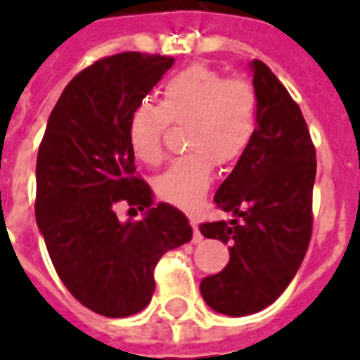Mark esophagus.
I'll use <instances>...</instances> for the list:
<instances>
[{"label":"esophagus","instance_id":"esophagus-1","mask_svg":"<svg viewBox=\"0 0 360 360\" xmlns=\"http://www.w3.org/2000/svg\"><path fill=\"white\" fill-rule=\"evenodd\" d=\"M191 224H192V230H194V236H192V243H200V240L203 239V236L200 233V230H198V222L194 219H191Z\"/></svg>","mask_w":360,"mask_h":360}]
</instances>
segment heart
Masks as SVG:
<instances>
[{
    "label": "heart",
    "instance_id": "1",
    "mask_svg": "<svg viewBox=\"0 0 360 360\" xmlns=\"http://www.w3.org/2000/svg\"><path fill=\"white\" fill-rule=\"evenodd\" d=\"M186 124L185 149L191 151L158 175L164 202L194 209L207 196L214 162H237L257 129V95L246 80L230 78L205 65H192L166 80L160 104H141L129 121V141L141 162L158 164L168 124Z\"/></svg>",
    "mask_w": 360,
    "mask_h": 360
}]
</instances>
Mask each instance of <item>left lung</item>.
<instances>
[{
  "instance_id": "8db88e82",
  "label": "left lung",
  "mask_w": 360,
  "mask_h": 360,
  "mask_svg": "<svg viewBox=\"0 0 360 360\" xmlns=\"http://www.w3.org/2000/svg\"><path fill=\"white\" fill-rule=\"evenodd\" d=\"M248 65L256 136L214 194L233 219L200 226L203 237L230 245V263L200 284L203 301L233 318L273 304L299 271L312 236L316 181V149L301 108L267 65Z\"/></svg>"
}]
</instances>
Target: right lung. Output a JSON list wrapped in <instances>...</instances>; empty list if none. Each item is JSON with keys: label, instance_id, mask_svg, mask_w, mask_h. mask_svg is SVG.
<instances>
[{"label": "right lung", "instance_id": "right-lung-1", "mask_svg": "<svg viewBox=\"0 0 360 360\" xmlns=\"http://www.w3.org/2000/svg\"><path fill=\"white\" fill-rule=\"evenodd\" d=\"M174 65L168 56L115 53L75 76L48 117L37 155L35 217L65 288L93 312L127 318L155 291L153 271L192 239L188 219L153 200L136 177L130 115ZM141 210L120 221L115 202Z\"/></svg>", "mask_w": 360, "mask_h": 360}]
</instances>
